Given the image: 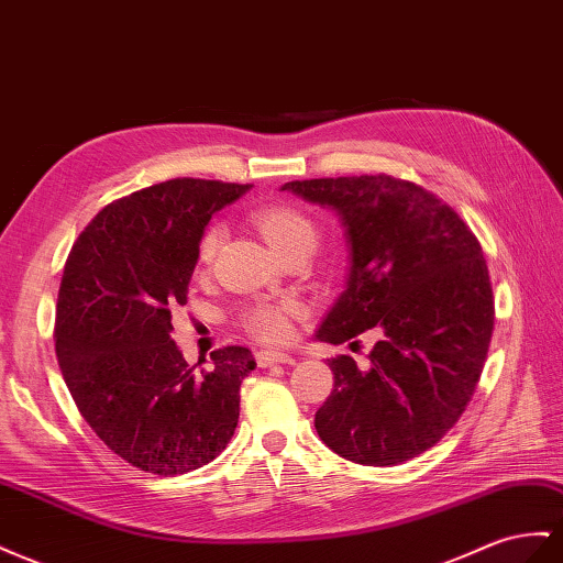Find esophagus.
<instances>
[{
    "label": "esophagus",
    "mask_w": 563,
    "mask_h": 563,
    "mask_svg": "<svg viewBox=\"0 0 563 563\" xmlns=\"http://www.w3.org/2000/svg\"><path fill=\"white\" fill-rule=\"evenodd\" d=\"M257 364L261 367H272V364H294L296 360L288 355V353H277V351H261L255 355Z\"/></svg>",
    "instance_id": "1"
}]
</instances>
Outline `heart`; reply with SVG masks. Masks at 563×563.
<instances>
[{
    "label": "heart",
    "instance_id": "1",
    "mask_svg": "<svg viewBox=\"0 0 563 563\" xmlns=\"http://www.w3.org/2000/svg\"><path fill=\"white\" fill-rule=\"evenodd\" d=\"M253 222L265 236L267 246L279 257L296 251H312L317 244V224L300 208L288 203H269L253 212ZM222 241V227L210 224L199 241V261L208 265L216 257ZM302 314L296 300H263L246 308L241 314L244 327L253 339L263 343H286L294 336V322Z\"/></svg>",
    "mask_w": 563,
    "mask_h": 563
}]
</instances>
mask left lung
Segmentation results:
<instances>
[{
  "label": "left lung",
  "mask_w": 563,
  "mask_h": 563,
  "mask_svg": "<svg viewBox=\"0 0 563 563\" xmlns=\"http://www.w3.org/2000/svg\"><path fill=\"white\" fill-rule=\"evenodd\" d=\"M284 189L339 212L351 277L317 339L372 333L369 367L329 360L333 390L317 409L324 443L364 466H395L433 448L471 402L495 327L478 239L448 203L393 175L319 177Z\"/></svg>",
  "instance_id": "8db88e82"
}]
</instances>
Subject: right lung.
<instances>
[{
  "label": "right lung",
  "instance_id": "1",
  "mask_svg": "<svg viewBox=\"0 0 563 563\" xmlns=\"http://www.w3.org/2000/svg\"><path fill=\"white\" fill-rule=\"evenodd\" d=\"M246 189L177 177L132 191L101 208L68 253L54 322L60 374L103 445L146 474H187L234 435L251 351L224 345L199 372L170 331L208 220Z\"/></svg>",
  "mask_w": 563,
  "mask_h": 563
}]
</instances>
